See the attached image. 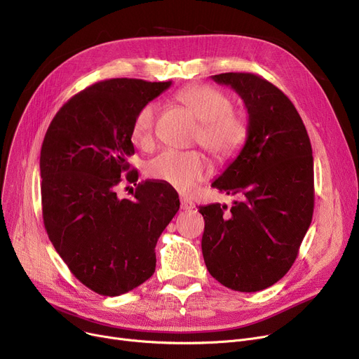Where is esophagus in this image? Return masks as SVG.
Returning <instances> with one entry per match:
<instances>
[{
	"label": "esophagus",
	"instance_id": "obj_1",
	"mask_svg": "<svg viewBox=\"0 0 359 359\" xmlns=\"http://www.w3.org/2000/svg\"><path fill=\"white\" fill-rule=\"evenodd\" d=\"M194 206V202L189 199V198H186V196H182L180 198V208L183 210V211H189L191 208Z\"/></svg>",
	"mask_w": 359,
	"mask_h": 359
}]
</instances>
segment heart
Instances as JSON below:
<instances>
[{
    "label": "heart",
    "mask_w": 359,
    "mask_h": 359,
    "mask_svg": "<svg viewBox=\"0 0 359 359\" xmlns=\"http://www.w3.org/2000/svg\"><path fill=\"white\" fill-rule=\"evenodd\" d=\"M176 100L189 109L201 121L196 134L199 142L218 161L236 157L246 145L250 134L248 118L233 110V100L227 94L205 84H195L176 93ZM158 106L145 103L132 123V140L142 148L153 145ZM148 176L164 182L180 192L192 187L208 175V164L201 151L167 149L147 167Z\"/></svg>",
    "instance_id": "obj_1"
}]
</instances>
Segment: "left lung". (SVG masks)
<instances>
[{"label":"left lung","instance_id":"left-lung-1","mask_svg":"<svg viewBox=\"0 0 359 359\" xmlns=\"http://www.w3.org/2000/svg\"><path fill=\"white\" fill-rule=\"evenodd\" d=\"M238 93L249 113L250 134L237 158L212 183L227 205L199 206L205 219L206 269L240 292L262 291L292 266L314 210L313 151L292 102L252 72L212 75Z\"/></svg>","mask_w":359,"mask_h":359}]
</instances>
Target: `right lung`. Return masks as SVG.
I'll use <instances>...</instances> for the list:
<instances>
[{
	"label": "right lung",
	"mask_w": 359,
	"mask_h": 359,
	"mask_svg": "<svg viewBox=\"0 0 359 359\" xmlns=\"http://www.w3.org/2000/svg\"><path fill=\"white\" fill-rule=\"evenodd\" d=\"M172 86L110 79L72 96L52 119L41 149V195L46 233L71 273L91 291L116 297L156 271V244L179 211L164 182H138L137 111ZM122 182L137 186L122 200Z\"/></svg>",
	"instance_id": "obj_1"
}]
</instances>
